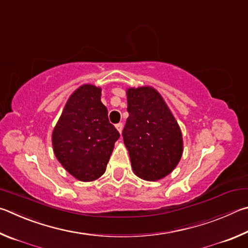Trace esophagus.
Masks as SVG:
<instances>
[{
  "mask_svg": "<svg viewBox=\"0 0 248 248\" xmlns=\"http://www.w3.org/2000/svg\"><path fill=\"white\" fill-rule=\"evenodd\" d=\"M115 127H116L117 131H119L120 133H122V129H123V124H122V123L116 124V125H115Z\"/></svg>",
  "mask_w": 248,
  "mask_h": 248,
  "instance_id": "esophagus-1",
  "label": "esophagus"
}]
</instances>
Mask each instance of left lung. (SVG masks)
Segmentation results:
<instances>
[{
	"mask_svg": "<svg viewBox=\"0 0 248 248\" xmlns=\"http://www.w3.org/2000/svg\"><path fill=\"white\" fill-rule=\"evenodd\" d=\"M123 140L135 174L158 181L174 170L183 154V138L176 120L157 90L129 88Z\"/></svg>",
	"mask_w": 248,
	"mask_h": 248,
	"instance_id": "left-lung-1",
	"label": "left lung"
}]
</instances>
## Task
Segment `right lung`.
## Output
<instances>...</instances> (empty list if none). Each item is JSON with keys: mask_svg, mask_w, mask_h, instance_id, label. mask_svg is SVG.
Instances as JSON below:
<instances>
[{"mask_svg": "<svg viewBox=\"0 0 248 248\" xmlns=\"http://www.w3.org/2000/svg\"><path fill=\"white\" fill-rule=\"evenodd\" d=\"M119 138L101 102V88L86 84L67 100L52 133V145L65 170L77 180L91 182L106 172Z\"/></svg>", "mask_w": 248, "mask_h": 248, "instance_id": "add662e5", "label": "right lung"}]
</instances>
